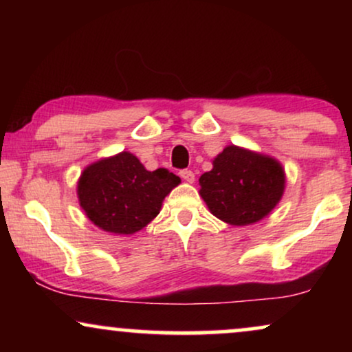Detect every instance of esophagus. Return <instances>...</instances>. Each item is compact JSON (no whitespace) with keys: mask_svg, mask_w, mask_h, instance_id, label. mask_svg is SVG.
I'll return each mask as SVG.
<instances>
[{"mask_svg":"<svg viewBox=\"0 0 352 352\" xmlns=\"http://www.w3.org/2000/svg\"><path fill=\"white\" fill-rule=\"evenodd\" d=\"M179 176H181L182 179H184L186 182H194V179H195L194 171H190V170H181V171H179Z\"/></svg>","mask_w":352,"mask_h":352,"instance_id":"34e87169","label":"esophagus"}]
</instances>
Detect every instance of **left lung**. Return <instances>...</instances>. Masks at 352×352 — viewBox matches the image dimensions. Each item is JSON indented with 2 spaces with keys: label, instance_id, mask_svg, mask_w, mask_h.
I'll return each mask as SVG.
<instances>
[{
  "label": "left lung",
  "instance_id": "obj_1",
  "mask_svg": "<svg viewBox=\"0 0 352 352\" xmlns=\"http://www.w3.org/2000/svg\"><path fill=\"white\" fill-rule=\"evenodd\" d=\"M200 195L211 213L224 223H258L278 204L285 187L280 163L271 157L229 146L200 176Z\"/></svg>",
  "mask_w": 352,
  "mask_h": 352
}]
</instances>
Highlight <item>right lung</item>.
Returning a JSON list of instances; mask_svg holds the SVG:
<instances>
[{
  "mask_svg": "<svg viewBox=\"0 0 352 352\" xmlns=\"http://www.w3.org/2000/svg\"><path fill=\"white\" fill-rule=\"evenodd\" d=\"M181 179L166 168L147 171L133 153L93 163L81 173V208L98 228L113 234H134L160 213L162 201Z\"/></svg>",
  "mask_w": 352,
  "mask_h": 352,
  "instance_id": "obj_1",
  "label": "right lung"
}]
</instances>
